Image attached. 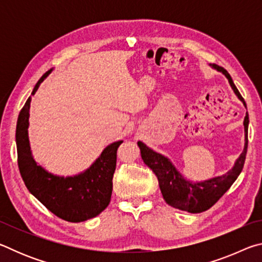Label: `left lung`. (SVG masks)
<instances>
[{"label": "left lung", "mask_w": 262, "mask_h": 262, "mask_svg": "<svg viewBox=\"0 0 262 262\" xmlns=\"http://www.w3.org/2000/svg\"><path fill=\"white\" fill-rule=\"evenodd\" d=\"M215 69L222 72L231 85L234 94L245 105V100L239 94L238 89L234 85L231 76L224 68L217 64H211ZM244 127H245V147L241 156L234 163V166L228 173L221 177H216L209 180L201 181V183H190L181 176L177 168L172 165L170 159L163 156L161 154L155 152L154 150L148 148L141 141L137 142V145L141 150V156L145 165L151 168L152 172L156 174L161 188L164 200L167 205L177 208L179 210L188 211L192 214L206 211L211 208L215 203L223 196L224 193L231 187L234 180L238 178L245 163L246 152H247V129H248V114L246 113L245 120H244Z\"/></svg>", "instance_id": "left-lung-1"}]
</instances>
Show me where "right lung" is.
<instances>
[{
	"label": "right lung",
	"instance_id": "add662e5",
	"mask_svg": "<svg viewBox=\"0 0 262 262\" xmlns=\"http://www.w3.org/2000/svg\"><path fill=\"white\" fill-rule=\"evenodd\" d=\"M51 72L52 69L46 72L35 84L32 96ZM30 103L31 98L20 110L16 127L18 167L25 186L48 210L62 220L78 223L94 219L111 201L117 151L122 141L106 147L96 162L81 174L64 178L48 173L37 165L31 155L28 136Z\"/></svg>",
	"mask_w": 262,
	"mask_h": 262
}]
</instances>
